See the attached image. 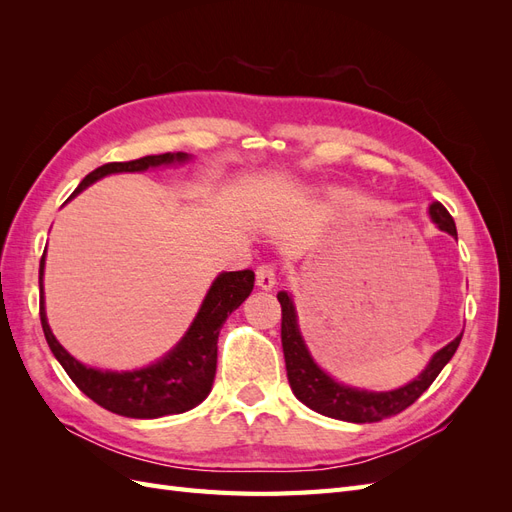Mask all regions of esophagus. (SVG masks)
I'll list each match as a JSON object with an SVG mask.
<instances>
[{
    "label": "esophagus",
    "instance_id": "obj_1",
    "mask_svg": "<svg viewBox=\"0 0 512 512\" xmlns=\"http://www.w3.org/2000/svg\"><path fill=\"white\" fill-rule=\"evenodd\" d=\"M275 284H277L275 269L271 265H260L256 269V286L260 290H271Z\"/></svg>",
    "mask_w": 512,
    "mask_h": 512
}]
</instances>
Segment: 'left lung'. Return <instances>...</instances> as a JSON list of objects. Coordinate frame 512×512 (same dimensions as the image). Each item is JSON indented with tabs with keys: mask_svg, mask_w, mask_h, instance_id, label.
<instances>
[{
	"mask_svg": "<svg viewBox=\"0 0 512 512\" xmlns=\"http://www.w3.org/2000/svg\"><path fill=\"white\" fill-rule=\"evenodd\" d=\"M429 218L440 230L457 239V228L451 213H448L438 200L429 205ZM277 301L282 305V348L290 389L301 404L312 408L318 414L337 418V421L378 423L382 418L404 412L429 389L431 382L436 380L440 371L444 369V365L453 359L463 335L459 333L451 344H446L442 350L433 354L427 367L408 384L393 391H365L356 389V386L337 382L314 361V356L309 352L301 335L297 307H294L292 297L282 290L277 292Z\"/></svg>",
	"mask_w": 512,
	"mask_h": 512,
	"instance_id": "8db88e82",
	"label": "left lung"
}]
</instances>
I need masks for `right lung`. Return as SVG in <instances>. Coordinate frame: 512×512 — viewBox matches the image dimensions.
<instances>
[{
  "label": "right lung",
  "instance_id": "1",
  "mask_svg": "<svg viewBox=\"0 0 512 512\" xmlns=\"http://www.w3.org/2000/svg\"><path fill=\"white\" fill-rule=\"evenodd\" d=\"M192 156L183 151L145 156L132 162L104 164L79 183L70 198L81 194L91 183L115 173H143L147 168L185 164ZM44 258H40V322L55 359L79 389L108 412L128 418H160L196 408L211 393L215 367H218V335L226 318L250 297L254 288V271H224L215 277L200 305L194 322L179 344L162 359L132 371H108L83 365L57 342L44 309Z\"/></svg>",
  "mask_w": 512,
  "mask_h": 512
}]
</instances>
